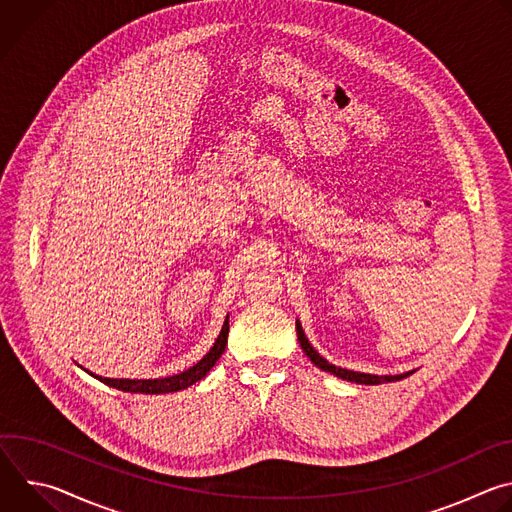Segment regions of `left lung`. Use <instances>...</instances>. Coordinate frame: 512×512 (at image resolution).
I'll use <instances>...</instances> for the list:
<instances>
[{
    "mask_svg": "<svg viewBox=\"0 0 512 512\" xmlns=\"http://www.w3.org/2000/svg\"><path fill=\"white\" fill-rule=\"evenodd\" d=\"M296 330H298V340H300V346L302 350L306 352V356L316 364L318 369L342 379V381H350V383H356V385H383V383H395V381H401V379H407L409 375H413L415 371H407V373H401V375H369V373H356V371H348V369H342V367H336V364L328 362L324 356H320V352L310 344L300 320H296Z\"/></svg>",
    "mask_w": 512,
    "mask_h": 512,
    "instance_id": "1",
    "label": "left lung"
}]
</instances>
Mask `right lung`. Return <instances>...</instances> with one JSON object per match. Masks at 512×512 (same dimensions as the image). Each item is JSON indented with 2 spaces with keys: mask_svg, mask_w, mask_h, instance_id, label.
<instances>
[{
  "mask_svg": "<svg viewBox=\"0 0 512 512\" xmlns=\"http://www.w3.org/2000/svg\"><path fill=\"white\" fill-rule=\"evenodd\" d=\"M227 336H229V316L223 324L221 334L214 340L212 348L194 364V367L186 369L184 373L172 375V377H164V379H109V377H99L95 373H89L91 377L99 379L101 383L125 391V393H143V395H164V393H176L182 389H188L190 385L198 383L200 379H204L210 369L216 364V360L221 358V354L227 348ZM83 369V367H81Z\"/></svg>",
  "mask_w": 512,
  "mask_h": 512,
  "instance_id": "right-lung-1",
  "label": "right lung"
}]
</instances>
